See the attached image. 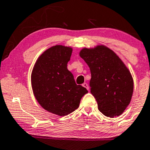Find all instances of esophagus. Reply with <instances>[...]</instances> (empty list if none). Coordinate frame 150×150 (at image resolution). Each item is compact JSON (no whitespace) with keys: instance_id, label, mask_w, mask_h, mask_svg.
Here are the masks:
<instances>
[{"instance_id":"obj_1","label":"esophagus","mask_w":150,"mask_h":150,"mask_svg":"<svg viewBox=\"0 0 150 150\" xmlns=\"http://www.w3.org/2000/svg\"><path fill=\"white\" fill-rule=\"evenodd\" d=\"M82 86H84V87H85L86 89H87V90H89V85H88L87 84H86V83H84V84H82Z\"/></svg>"}]
</instances>
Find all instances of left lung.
Segmentation results:
<instances>
[{"label": "left lung", "mask_w": 150, "mask_h": 150, "mask_svg": "<svg viewBox=\"0 0 150 150\" xmlns=\"http://www.w3.org/2000/svg\"><path fill=\"white\" fill-rule=\"evenodd\" d=\"M79 55L91 72V93L99 110L110 118L121 115L130 103L134 80L122 60L113 50L100 45L81 49Z\"/></svg>", "instance_id": "obj_1"}]
</instances>
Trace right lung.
Here are the masks:
<instances>
[{"label":"right lung","mask_w":150,"mask_h":150,"mask_svg":"<svg viewBox=\"0 0 150 150\" xmlns=\"http://www.w3.org/2000/svg\"><path fill=\"white\" fill-rule=\"evenodd\" d=\"M72 47L57 45L47 49L37 60L31 74L35 98L45 110L59 116L74 112L88 92L77 85L68 70Z\"/></svg>","instance_id":"1"}]
</instances>
